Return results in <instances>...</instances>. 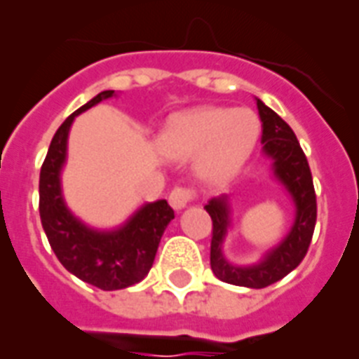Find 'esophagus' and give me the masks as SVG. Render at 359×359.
I'll return each mask as SVG.
<instances>
[{
  "mask_svg": "<svg viewBox=\"0 0 359 359\" xmlns=\"http://www.w3.org/2000/svg\"><path fill=\"white\" fill-rule=\"evenodd\" d=\"M196 198V192L188 187H175L169 194V203L175 210H182Z\"/></svg>",
  "mask_w": 359,
  "mask_h": 359,
  "instance_id": "1",
  "label": "esophagus"
}]
</instances>
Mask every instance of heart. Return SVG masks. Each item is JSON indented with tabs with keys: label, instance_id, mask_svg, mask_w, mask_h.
<instances>
[{
	"label": "heart",
	"instance_id": "b5f03b06",
	"mask_svg": "<svg viewBox=\"0 0 359 359\" xmlns=\"http://www.w3.org/2000/svg\"><path fill=\"white\" fill-rule=\"evenodd\" d=\"M259 136V117L252 109L203 107L175 117L167 126L163 144L171 156L198 157V171L211 180L234 172Z\"/></svg>",
	"mask_w": 359,
	"mask_h": 359
}]
</instances>
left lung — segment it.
<instances>
[{
  "label": "left lung",
  "mask_w": 359,
  "mask_h": 359,
  "mask_svg": "<svg viewBox=\"0 0 359 359\" xmlns=\"http://www.w3.org/2000/svg\"><path fill=\"white\" fill-rule=\"evenodd\" d=\"M257 111L262 118V144L265 156L273 159V172L288 194L292 196L296 203V221L290 233L278 246L267 252V256L256 265L238 267L229 264L221 252L223 238L229 226V203L225 196L213 198L205 203V211L213 221L211 233V271L223 283L248 288H265L286 277L292 269H296L306 257L309 242L313 236L317 219V202L313 179L309 171L308 159L300 142L290 126L286 125L277 113L269 109L264 102L257 100Z\"/></svg>",
  "instance_id": "left-lung-1"
}]
</instances>
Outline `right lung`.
I'll return each mask as SVG.
<instances>
[{
    "instance_id": "1",
    "label": "right lung",
    "mask_w": 359,
    "mask_h": 359,
    "mask_svg": "<svg viewBox=\"0 0 359 359\" xmlns=\"http://www.w3.org/2000/svg\"><path fill=\"white\" fill-rule=\"evenodd\" d=\"M115 94L105 90L65 118L48 149L40 171V219L53 254L61 265L88 285L118 290L146 277L156 259L157 246L175 211L165 200L146 203L117 231H94L67 210L61 194V167L67 157V138L74 117Z\"/></svg>"
}]
</instances>
